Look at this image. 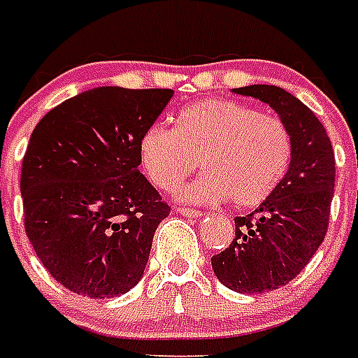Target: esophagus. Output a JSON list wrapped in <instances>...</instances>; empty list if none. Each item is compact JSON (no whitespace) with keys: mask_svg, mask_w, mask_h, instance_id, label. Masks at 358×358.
I'll use <instances>...</instances> for the list:
<instances>
[{"mask_svg":"<svg viewBox=\"0 0 358 358\" xmlns=\"http://www.w3.org/2000/svg\"><path fill=\"white\" fill-rule=\"evenodd\" d=\"M176 212H178V214H182V215H185V217H201V212H199V210H195V208H185V206H182V208H178L176 210Z\"/></svg>","mask_w":358,"mask_h":358,"instance_id":"obj_1","label":"esophagus"}]
</instances>
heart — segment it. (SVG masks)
Instances as JSON below:
<instances>
[{
    "label": "heart",
    "mask_w": 358,
    "mask_h": 358,
    "mask_svg": "<svg viewBox=\"0 0 358 358\" xmlns=\"http://www.w3.org/2000/svg\"><path fill=\"white\" fill-rule=\"evenodd\" d=\"M141 161L159 189L174 191L199 165L206 173L180 191L189 203L233 199L240 208L264 203L293 159V136L282 120L229 99L185 106L176 127L152 125L141 138Z\"/></svg>",
    "instance_id": "heart-1"
}]
</instances>
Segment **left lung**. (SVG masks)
Returning <instances> with one entry per match:
<instances>
[{"label": "left lung", "mask_w": 358, "mask_h": 358, "mask_svg": "<svg viewBox=\"0 0 358 358\" xmlns=\"http://www.w3.org/2000/svg\"><path fill=\"white\" fill-rule=\"evenodd\" d=\"M233 92L272 106L293 136V159L280 187L252 214L234 217L233 242L212 257L225 287L257 294L287 285L317 252L329 229L336 161L323 124L294 95L268 84Z\"/></svg>", "instance_id": "left-lung-1"}]
</instances>
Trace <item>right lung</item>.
Here are the masks:
<instances>
[{
	"label": "right lung",
	"mask_w": 358,
	"mask_h": 358,
	"mask_svg": "<svg viewBox=\"0 0 358 358\" xmlns=\"http://www.w3.org/2000/svg\"><path fill=\"white\" fill-rule=\"evenodd\" d=\"M173 94L103 86L35 125L22 161L24 227L41 263L73 293L110 299L141 282L171 206L138 171V146Z\"/></svg>",
	"instance_id": "right-lung-1"
}]
</instances>
